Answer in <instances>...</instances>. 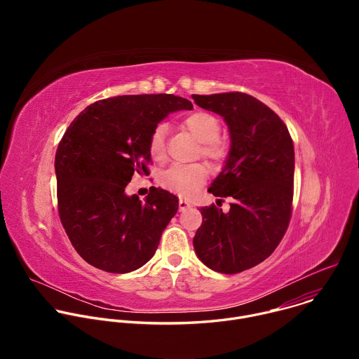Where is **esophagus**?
I'll return each mask as SVG.
<instances>
[{
  "label": "esophagus",
  "mask_w": 359,
  "mask_h": 359,
  "mask_svg": "<svg viewBox=\"0 0 359 359\" xmlns=\"http://www.w3.org/2000/svg\"><path fill=\"white\" fill-rule=\"evenodd\" d=\"M187 208H190V203L186 200V198H179V210L180 212H183L184 209H187Z\"/></svg>",
  "instance_id": "obj_1"
}]
</instances>
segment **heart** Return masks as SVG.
I'll list each match as a JSON object with an SVG mask.
<instances>
[{
	"label": "heart",
	"instance_id": "b5f03b06",
	"mask_svg": "<svg viewBox=\"0 0 359 359\" xmlns=\"http://www.w3.org/2000/svg\"><path fill=\"white\" fill-rule=\"evenodd\" d=\"M183 126L200 142L197 155L212 165H220L227 156V144L219 139L222 132L220 121L210 112L197 111L183 119ZM168 128L159 123L149 136V151L155 161L165 159ZM208 169L201 163L175 165L161 175V186L180 196H191L206 182Z\"/></svg>",
	"mask_w": 359,
	"mask_h": 359
}]
</instances>
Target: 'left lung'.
I'll return each instance as SVG.
<instances>
[{
    "instance_id": "8db88e82",
    "label": "left lung",
    "mask_w": 359,
    "mask_h": 359,
    "mask_svg": "<svg viewBox=\"0 0 359 359\" xmlns=\"http://www.w3.org/2000/svg\"><path fill=\"white\" fill-rule=\"evenodd\" d=\"M229 125L231 147L209 191L230 197V210L201 208L193 238L197 257L215 271L237 274L260 264L284 237L294 194V144L285 123L243 92L191 96ZM222 200V198H220Z\"/></svg>"
}]
</instances>
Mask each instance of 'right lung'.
Wrapping results in <instances>:
<instances>
[{"instance_id":"1","label":"right lung","mask_w":359,"mask_h":359,"mask_svg":"<svg viewBox=\"0 0 359 359\" xmlns=\"http://www.w3.org/2000/svg\"><path fill=\"white\" fill-rule=\"evenodd\" d=\"M180 96L123 95L85 108L64 133L55 156L61 223L81 257L108 273L146 264L179 209V198L150 187L144 201L125 189L149 175V136L170 112L191 109Z\"/></svg>"}]
</instances>
